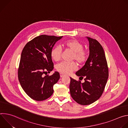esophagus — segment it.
<instances>
[{
	"mask_svg": "<svg viewBox=\"0 0 128 128\" xmlns=\"http://www.w3.org/2000/svg\"><path fill=\"white\" fill-rule=\"evenodd\" d=\"M63 76H64V75L63 74H60V77H61V78H63Z\"/></svg>",
	"mask_w": 128,
	"mask_h": 128,
	"instance_id": "esophagus-1",
	"label": "esophagus"
}]
</instances>
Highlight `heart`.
<instances>
[{
	"label": "heart",
	"instance_id": "obj_1",
	"mask_svg": "<svg viewBox=\"0 0 128 128\" xmlns=\"http://www.w3.org/2000/svg\"><path fill=\"white\" fill-rule=\"evenodd\" d=\"M63 45L67 50L73 52L71 60L76 61L80 65L86 63L88 58L87 52L84 50L82 43L76 40H69L64 42ZM62 55V50L57 46L54 48L50 52V56L52 60L58 61ZM77 69V65L74 62L69 63L61 62L57 65V70L63 74H69Z\"/></svg>",
	"mask_w": 128,
	"mask_h": 128
}]
</instances>
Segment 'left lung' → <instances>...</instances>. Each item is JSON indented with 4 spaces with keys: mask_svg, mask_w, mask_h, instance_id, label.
I'll list each match as a JSON object with an SVG mask.
<instances>
[{
    "mask_svg": "<svg viewBox=\"0 0 128 128\" xmlns=\"http://www.w3.org/2000/svg\"><path fill=\"white\" fill-rule=\"evenodd\" d=\"M90 54L84 65L76 72L84 78L82 83L70 78V95L78 103L87 105L97 101L102 95L108 78V67L104 50L95 39L87 37ZM80 79V78H79Z\"/></svg>",
    "mask_w": 128,
    "mask_h": 128,
    "instance_id": "8db88e82",
    "label": "left lung"
}]
</instances>
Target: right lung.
<instances>
[{"instance_id": "add662e5", "label": "right lung", "mask_w": 128, "mask_h": 128, "mask_svg": "<svg viewBox=\"0 0 128 128\" xmlns=\"http://www.w3.org/2000/svg\"><path fill=\"white\" fill-rule=\"evenodd\" d=\"M62 38L41 35L27 42L22 50L18 79L25 92L34 100L43 101L50 97L54 85L60 78L57 71L50 76L47 74L54 68L50 52Z\"/></svg>"}]
</instances>
